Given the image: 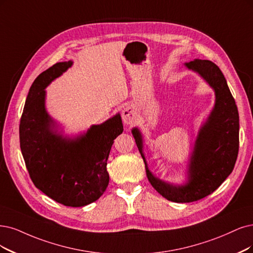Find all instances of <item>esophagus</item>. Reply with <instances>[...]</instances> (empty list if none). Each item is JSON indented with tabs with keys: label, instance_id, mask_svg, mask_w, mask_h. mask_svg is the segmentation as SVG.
<instances>
[{
	"label": "esophagus",
	"instance_id": "1",
	"mask_svg": "<svg viewBox=\"0 0 253 253\" xmlns=\"http://www.w3.org/2000/svg\"><path fill=\"white\" fill-rule=\"evenodd\" d=\"M122 119H123V122L127 125L134 123V121L136 120L134 109L130 105L124 106L123 110H122Z\"/></svg>",
	"mask_w": 253,
	"mask_h": 253
}]
</instances>
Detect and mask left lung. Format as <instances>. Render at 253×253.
I'll return each instance as SVG.
<instances>
[{"mask_svg":"<svg viewBox=\"0 0 253 253\" xmlns=\"http://www.w3.org/2000/svg\"><path fill=\"white\" fill-rule=\"evenodd\" d=\"M184 67L197 73L214 91V105L196 137L186 165L185 181L168 182L149 170L143 134L137 127L131 130L148 180L163 197L177 203L197 201L216 191L232 172L239 152V112L221 70L213 62L199 58L185 62Z\"/></svg>","mask_w":253,"mask_h":253,"instance_id":"1","label":"left lung"}]
</instances>
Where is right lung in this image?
I'll use <instances>...</instances> for the list:
<instances>
[{
  "mask_svg": "<svg viewBox=\"0 0 253 253\" xmlns=\"http://www.w3.org/2000/svg\"><path fill=\"white\" fill-rule=\"evenodd\" d=\"M73 61L55 63L32 83L20 124V144L27 170L37 189L65 207L80 208L105 192L107 160L115 138L123 132L120 114L83 133L69 136L46 111V86Z\"/></svg>",
  "mask_w": 253,
  "mask_h": 253,
  "instance_id": "obj_1",
  "label": "right lung"
}]
</instances>
